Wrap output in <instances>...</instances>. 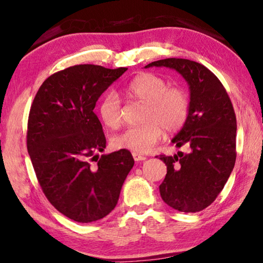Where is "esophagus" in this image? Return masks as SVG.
Instances as JSON below:
<instances>
[{
	"instance_id": "esophagus-1",
	"label": "esophagus",
	"mask_w": 263,
	"mask_h": 263,
	"mask_svg": "<svg viewBox=\"0 0 263 263\" xmlns=\"http://www.w3.org/2000/svg\"><path fill=\"white\" fill-rule=\"evenodd\" d=\"M132 156H133V159H135L136 161H141V160L146 159V157L143 156V154H139V153H136V152H133Z\"/></svg>"
}]
</instances>
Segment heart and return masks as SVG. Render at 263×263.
<instances>
[{
	"mask_svg": "<svg viewBox=\"0 0 263 263\" xmlns=\"http://www.w3.org/2000/svg\"><path fill=\"white\" fill-rule=\"evenodd\" d=\"M131 99L146 104L143 115L145 124L128 127L115 136L111 145L116 149L146 153L161 139L164 130L177 133L190 117V96L180 87H170L164 78L145 72L136 76L126 86ZM99 118L105 126L117 128L122 124L123 109L118 95L110 91L104 95L98 107Z\"/></svg>",
	"mask_w": 263,
	"mask_h": 263,
	"instance_id": "heart-1",
	"label": "heart"
}]
</instances>
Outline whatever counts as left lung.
Listing matches in <instances>:
<instances>
[{"label": "left lung", "mask_w": 263, "mask_h": 263, "mask_svg": "<svg viewBox=\"0 0 263 263\" xmlns=\"http://www.w3.org/2000/svg\"><path fill=\"white\" fill-rule=\"evenodd\" d=\"M149 66L174 69L191 91L189 120L172 139L190 152L160 154L167 173L159 186L164 201L174 210L195 213L211 205L222 191L236 159V117L221 82L206 66L184 58H166Z\"/></svg>", "instance_id": "left-lung-1"}]
</instances>
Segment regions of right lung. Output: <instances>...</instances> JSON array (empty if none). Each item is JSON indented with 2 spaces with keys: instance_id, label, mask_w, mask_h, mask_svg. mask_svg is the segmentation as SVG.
Wrapping results in <instances>:
<instances>
[{
  "instance_id": "right-lung-1",
  "label": "right lung",
  "mask_w": 263,
  "mask_h": 263,
  "mask_svg": "<svg viewBox=\"0 0 263 263\" xmlns=\"http://www.w3.org/2000/svg\"><path fill=\"white\" fill-rule=\"evenodd\" d=\"M127 68L79 64L51 74L31 104L27 147L50 203L73 221L103 219L116 207L135 165L128 149L106 147L93 109L101 95Z\"/></svg>"
}]
</instances>
